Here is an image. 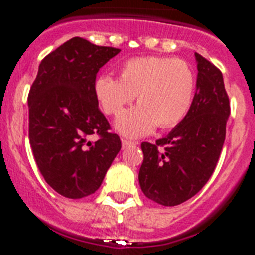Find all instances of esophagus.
<instances>
[{
    "instance_id": "34e87169",
    "label": "esophagus",
    "mask_w": 255,
    "mask_h": 255,
    "mask_svg": "<svg viewBox=\"0 0 255 255\" xmlns=\"http://www.w3.org/2000/svg\"><path fill=\"white\" fill-rule=\"evenodd\" d=\"M121 143H123V148H128L129 146H132V144H134V143L130 142V140L128 139H123L121 140Z\"/></svg>"
}]
</instances>
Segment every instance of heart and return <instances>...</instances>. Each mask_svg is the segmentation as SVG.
Wrapping results in <instances>:
<instances>
[{"label":"heart","instance_id":"1","mask_svg":"<svg viewBox=\"0 0 255 255\" xmlns=\"http://www.w3.org/2000/svg\"><path fill=\"white\" fill-rule=\"evenodd\" d=\"M195 77L185 61L170 57L131 58L120 69V78L100 75L94 91L103 111L117 115L137 95L140 104L120 113L116 130L129 138L150 134L156 126L173 128L193 104Z\"/></svg>","mask_w":255,"mask_h":255}]
</instances>
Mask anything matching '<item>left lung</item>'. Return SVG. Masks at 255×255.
I'll use <instances>...</instances> for the list:
<instances>
[{
    "label": "left lung",
    "instance_id": "obj_1",
    "mask_svg": "<svg viewBox=\"0 0 255 255\" xmlns=\"http://www.w3.org/2000/svg\"><path fill=\"white\" fill-rule=\"evenodd\" d=\"M195 61L197 90L188 115L165 138L140 146V189L163 206L181 205L205 186L226 140L231 107L222 71L198 53Z\"/></svg>",
    "mask_w": 255,
    "mask_h": 255
}]
</instances>
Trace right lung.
I'll use <instances>...</instances> for the list:
<instances>
[{
  "mask_svg": "<svg viewBox=\"0 0 255 255\" xmlns=\"http://www.w3.org/2000/svg\"><path fill=\"white\" fill-rule=\"evenodd\" d=\"M120 52L73 37L41 61L29 90V144L44 180L62 197L95 193L121 150L94 91L100 67ZM92 133L101 136L95 143L87 142Z\"/></svg>",
  "mask_w": 255,
  "mask_h": 255,
  "instance_id": "1",
  "label": "right lung"
}]
</instances>
